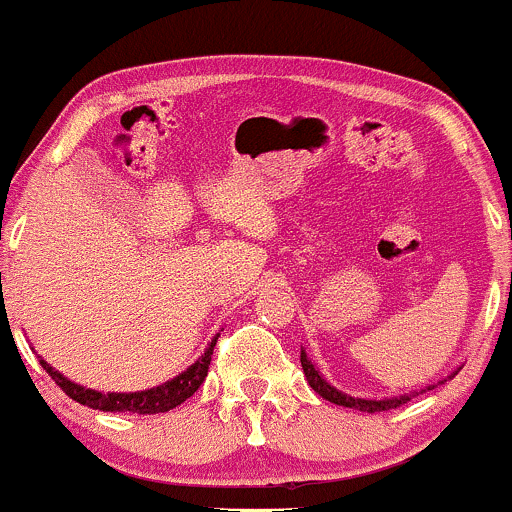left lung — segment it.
I'll return each instance as SVG.
<instances>
[{
	"mask_svg": "<svg viewBox=\"0 0 512 512\" xmlns=\"http://www.w3.org/2000/svg\"><path fill=\"white\" fill-rule=\"evenodd\" d=\"M300 363H302V370H304V377H307L309 387L317 392L321 399L331 401V404H338V406H346V409H355V411H367V413H375V411H389V409H396V406L406 404V401H411V396L416 394H423L426 389H433L438 387V384H445L447 380H452V377L457 375L455 372H450V375L445 377V380H440L438 384H428L426 389H413L409 394H399V396H384V399H363V396H350L346 392H341V389L333 387L331 382H326V377L321 375V372L314 367L312 360L307 358V350H300Z\"/></svg>",
	"mask_w": 512,
	"mask_h": 512,
	"instance_id": "left-lung-1",
	"label": "left lung"
}]
</instances>
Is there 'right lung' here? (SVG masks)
Returning <instances> with one entry per match:
<instances>
[{"mask_svg": "<svg viewBox=\"0 0 512 512\" xmlns=\"http://www.w3.org/2000/svg\"><path fill=\"white\" fill-rule=\"evenodd\" d=\"M220 336V333H217ZM217 336L212 338L205 348V353L195 360L193 365H188L186 370L179 372L176 377L166 380L159 384V387L152 389H142V392H96V389H86L82 384L67 380L60 370L48 365V360L40 358V365L43 370L53 377L55 384H60V389L65 392L70 399L79 401V404L89 406V409H99V411H113V413H164L181 406L188 396H193L198 392L200 384L205 382L208 377V367L212 360V350H215Z\"/></svg>", "mask_w": 512, "mask_h": 512, "instance_id": "1", "label": "right lung"}]
</instances>
